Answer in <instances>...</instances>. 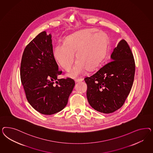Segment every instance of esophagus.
Returning <instances> with one entry per match:
<instances>
[{"instance_id": "1", "label": "esophagus", "mask_w": 153, "mask_h": 153, "mask_svg": "<svg viewBox=\"0 0 153 153\" xmlns=\"http://www.w3.org/2000/svg\"><path fill=\"white\" fill-rule=\"evenodd\" d=\"M83 81V79H76L74 80V81H75V82H76V83H77V82H81V81Z\"/></svg>"}]
</instances>
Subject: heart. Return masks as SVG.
<instances>
[{"label":"heart","instance_id":"b5f03b06","mask_svg":"<svg viewBox=\"0 0 153 153\" xmlns=\"http://www.w3.org/2000/svg\"><path fill=\"white\" fill-rule=\"evenodd\" d=\"M107 48L108 37L104 33L95 29H85L66 37L64 44H56L53 56L63 69L69 71L74 64L76 53L78 61L68 75L77 77L87 69L93 71L97 68L105 56Z\"/></svg>","mask_w":153,"mask_h":153}]
</instances>
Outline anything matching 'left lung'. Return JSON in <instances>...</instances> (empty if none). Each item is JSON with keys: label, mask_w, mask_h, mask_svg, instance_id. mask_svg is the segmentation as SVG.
<instances>
[{"label": "left lung", "mask_w": 153, "mask_h": 153, "mask_svg": "<svg viewBox=\"0 0 153 153\" xmlns=\"http://www.w3.org/2000/svg\"><path fill=\"white\" fill-rule=\"evenodd\" d=\"M111 60L97 72L85 78L90 105L97 111L109 114L124 104L132 88L135 63L130 46L122 40L113 49Z\"/></svg>", "instance_id": "left-lung-1"}]
</instances>
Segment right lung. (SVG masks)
Here are the masks:
<instances>
[{
  "label": "right lung",
  "mask_w": 153,
  "mask_h": 153,
  "mask_svg": "<svg viewBox=\"0 0 153 153\" xmlns=\"http://www.w3.org/2000/svg\"><path fill=\"white\" fill-rule=\"evenodd\" d=\"M51 35L43 31L26 46L20 76L26 97L37 111L51 115L64 109L75 82L71 78L57 79L62 71L53 56Z\"/></svg>",
  "instance_id": "1"
}]
</instances>
